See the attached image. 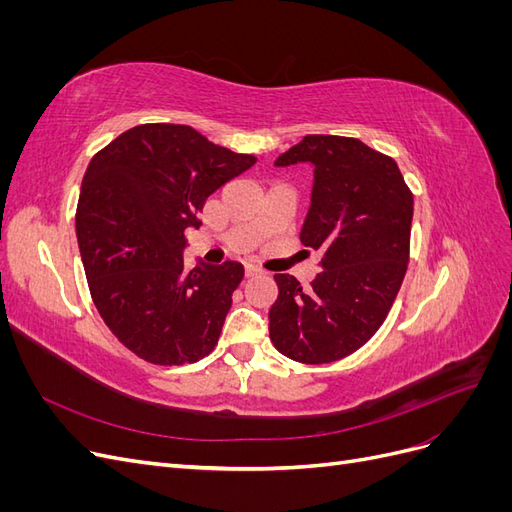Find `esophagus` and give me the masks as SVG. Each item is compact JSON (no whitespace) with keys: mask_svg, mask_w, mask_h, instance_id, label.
<instances>
[{"mask_svg":"<svg viewBox=\"0 0 512 512\" xmlns=\"http://www.w3.org/2000/svg\"><path fill=\"white\" fill-rule=\"evenodd\" d=\"M262 271L254 265H245V277H254V275H260Z\"/></svg>","mask_w":512,"mask_h":512,"instance_id":"obj_1","label":"esophagus"}]
</instances>
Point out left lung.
I'll return each instance as SVG.
<instances>
[{"label":"left lung","instance_id":"1","mask_svg":"<svg viewBox=\"0 0 512 512\" xmlns=\"http://www.w3.org/2000/svg\"><path fill=\"white\" fill-rule=\"evenodd\" d=\"M314 168L301 243L322 254L303 288L277 273L269 309L273 346L299 363H331L374 335L404 282L410 252L412 192L393 158L359 138L307 134L275 166Z\"/></svg>","mask_w":512,"mask_h":512}]
</instances>
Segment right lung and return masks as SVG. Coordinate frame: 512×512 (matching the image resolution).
Returning a JSON list of instances; mask_svg holds the SVG:
<instances>
[{"instance_id": "add662e5", "label": "right lung", "mask_w": 512, "mask_h": 512, "mask_svg": "<svg viewBox=\"0 0 512 512\" xmlns=\"http://www.w3.org/2000/svg\"><path fill=\"white\" fill-rule=\"evenodd\" d=\"M254 162L175 123L136 126L91 158L76 207L87 284L106 327L141 359L194 363L218 344L243 265L185 271L183 232Z\"/></svg>"}]
</instances>
